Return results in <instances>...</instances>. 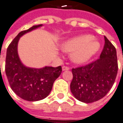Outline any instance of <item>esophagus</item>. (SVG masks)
I'll return each instance as SVG.
<instances>
[{
    "label": "esophagus",
    "instance_id": "esophagus-1",
    "mask_svg": "<svg viewBox=\"0 0 123 123\" xmlns=\"http://www.w3.org/2000/svg\"><path fill=\"white\" fill-rule=\"evenodd\" d=\"M69 67H67V66H63L62 67V71H68L69 70Z\"/></svg>",
    "mask_w": 123,
    "mask_h": 123
}]
</instances>
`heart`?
Returning <instances> with one entry per match:
<instances>
[{"mask_svg":"<svg viewBox=\"0 0 123 123\" xmlns=\"http://www.w3.org/2000/svg\"><path fill=\"white\" fill-rule=\"evenodd\" d=\"M93 39L90 35L75 37L65 41L62 47L63 51L73 52L71 58L74 62L84 63L89 61L100 49L99 42Z\"/></svg>","mask_w":123,"mask_h":123,"instance_id":"obj_1","label":"heart"}]
</instances>
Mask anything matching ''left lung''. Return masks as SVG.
Returning a JSON list of instances; mask_svg holds the SVG:
<instances>
[{"mask_svg":"<svg viewBox=\"0 0 123 123\" xmlns=\"http://www.w3.org/2000/svg\"><path fill=\"white\" fill-rule=\"evenodd\" d=\"M104 41L99 59L86 66L72 69L73 78L70 88L79 101L91 103L100 100L115 82L118 71L117 52L106 36Z\"/></svg>","mask_w":123,"mask_h":123,"instance_id":"1","label":"left lung"}]
</instances>
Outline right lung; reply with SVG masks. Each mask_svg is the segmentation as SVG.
Listing matches in <instances>:
<instances>
[{
  "mask_svg": "<svg viewBox=\"0 0 123 123\" xmlns=\"http://www.w3.org/2000/svg\"><path fill=\"white\" fill-rule=\"evenodd\" d=\"M42 26L34 25L19 33L8 46L6 52L5 71L10 87L19 97L31 102L47 97L54 81L62 73L61 66L32 68L24 65L20 60L17 47L21 37Z\"/></svg>",
  "mask_w": 123,
  "mask_h": 123,
  "instance_id": "right-lung-1",
  "label": "right lung"
}]
</instances>
